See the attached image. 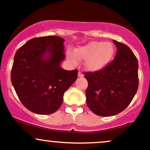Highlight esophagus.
I'll return each mask as SVG.
<instances>
[{
	"mask_svg": "<svg viewBox=\"0 0 150 150\" xmlns=\"http://www.w3.org/2000/svg\"><path fill=\"white\" fill-rule=\"evenodd\" d=\"M83 74L80 71H79V72H78V77H83Z\"/></svg>",
	"mask_w": 150,
	"mask_h": 150,
	"instance_id": "obj_1",
	"label": "esophagus"
}]
</instances>
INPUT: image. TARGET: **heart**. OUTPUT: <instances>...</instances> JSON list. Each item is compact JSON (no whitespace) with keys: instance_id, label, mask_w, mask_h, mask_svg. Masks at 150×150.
Instances as JSON below:
<instances>
[{"instance_id":"heart-1","label":"heart","mask_w":150,"mask_h":150,"mask_svg":"<svg viewBox=\"0 0 150 150\" xmlns=\"http://www.w3.org/2000/svg\"><path fill=\"white\" fill-rule=\"evenodd\" d=\"M114 46L109 42H91L74 50V55L67 53V59L75 64L77 59L85 60V67L88 70L98 71L109 63L114 54Z\"/></svg>"}]
</instances>
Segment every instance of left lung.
<instances>
[{
	"label": "left lung",
	"mask_w": 150,
	"mask_h": 150,
	"mask_svg": "<svg viewBox=\"0 0 150 150\" xmlns=\"http://www.w3.org/2000/svg\"><path fill=\"white\" fill-rule=\"evenodd\" d=\"M114 59L103 69L85 72L88 80L86 102L94 113L111 116L124 111L134 97L139 86L138 61L124 44L113 40Z\"/></svg>",
	"instance_id": "8db88e82"
}]
</instances>
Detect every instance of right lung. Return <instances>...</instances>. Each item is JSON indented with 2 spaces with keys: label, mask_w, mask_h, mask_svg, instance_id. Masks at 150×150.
<instances>
[{
  "label": "right lung",
  "mask_w": 150,
  "mask_h": 150,
  "mask_svg": "<svg viewBox=\"0 0 150 150\" xmlns=\"http://www.w3.org/2000/svg\"><path fill=\"white\" fill-rule=\"evenodd\" d=\"M64 40L57 36L36 37L17 50L11 83L21 102L37 114H51L61 106L64 92L78 77V70H65Z\"/></svg>",
  "instance_id": "1"
}]
</instances>
